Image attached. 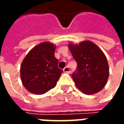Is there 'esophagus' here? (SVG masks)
<instances>
[{
    "instance_id": "obj_1",
    "label": "esophagus",
    "mask_w": 124,
    "mask_h": 124,
    "mask_svg": "<svg viewBox=\"0 0 124 124\" xmlns=\"http://www.w3.org/2000/svg\"><path fill=\"white\" fill-rule=\"evenodd\" d=\"M63 71H64V72H66V73H68V74H70V68L68 67V66H67V67H65L64 68V70H63Z\"/></svg>"
}]
</instances>
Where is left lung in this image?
<instances>
[{
	"label": "left lung",
	"instance_id": "left-lung-1",
	"mask_svg": "<svg viewBox=\"0 0 124 124\" xmlns=\"http://www.w3.org/2000/svg\"><path fill=\"white\" fill-rule=\"evenodd\" d=\"M68 48L78 64L72 78L78 90L87 95L101 91L109 74L108 60L102 50L90 40L70 42Z\"/></svg>",
	"mask_w": 124,
	"mask_h": 124
}]
</instances>
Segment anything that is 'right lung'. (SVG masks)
I'll use <instances>...</instances> for the list:
<instances>
[{
    "instance_id": "right-lung-1",
    "label": "right lung",
    "mask_w": 124,
    "mask_h": 124,
    "mask_svg": "<svg viewBox=\"0 0 124 124\" xmlns=\"http://www.w3.org/2000/svg\"><path fill=\"white\" fill-rule=\"evenodd\" d=\"M56 45L43 42L28 52L20 66V78L28 92L43 94L54 88L62 73L54 56Z\"/></svg>"
}]
</instances>
